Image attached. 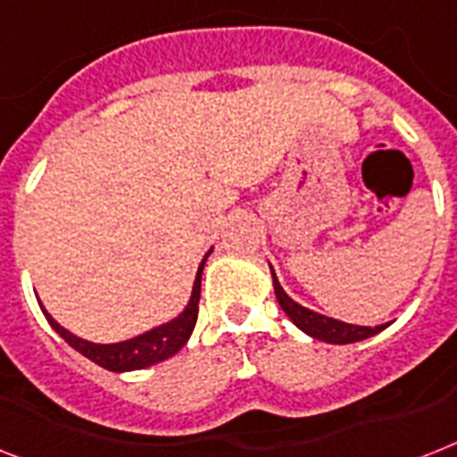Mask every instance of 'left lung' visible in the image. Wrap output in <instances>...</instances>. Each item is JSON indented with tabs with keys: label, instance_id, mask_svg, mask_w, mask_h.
Instances as JSON below:
<instances>
[{
	"label": "left lung",
	"instance_id": "left-lung-1",
	"mask_svg": "<svg viewBox=\"0 0 457 457\" xmlns=\"http://www.w3.org/2000/svg\"><path fill=\"white\" fill-rule=\"evenodd\" d=\"M272 284H274V293H277V300H279L281 310L288 314L293 324L298 326L300 331H305L307 336L317 337V340H324V343L331 345H350V343H359V340H366V337L376 336L380 333L387 324L380 326H354V324H345V321H337V319L324 317V314L312 312V310H307V307L298 305L295 300L288 298V293L281 288L279 279H277V274L272 270Z\"/></svg>",
	"mask_w": 457,
	"mask_h": 457
}]
</instances>
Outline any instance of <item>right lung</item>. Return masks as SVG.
Wrapping results in <instances>:
<instances>
[{
  "mask_svg": "<svg viewBox=\"0 0 457 457\" xmlns=\"http://www.w3.org/2000/svg\"><path fill=\"white\" fill-rule=\"evenodd\" d=\"M211 255V251L204 255L202 265L196 270L195 287H192L190 303L185 305V310L178 314L176 319H170L166 324L152 328V331L143 333V336H136L131 340H124V343H112V345H98L88 343L84 337H77L74 333H70L68 328H62L58 321H55L51 314L42 307L44 317L51 324L58 336L74 347V350L84 354L87 359H91L94 363L103 366V369L112 370V373H124V370H140L147 369L152 363L164 361V359L173 357L180 347H183L187 340H190L192 331H195L196 314H199V295H202V272L204 262Z\"/></svg>",
  "mask_w": 457,
  "mask_h": 457,
  "instance_id": "add662e5",
  "label": "right lung"
}]
</instances>
